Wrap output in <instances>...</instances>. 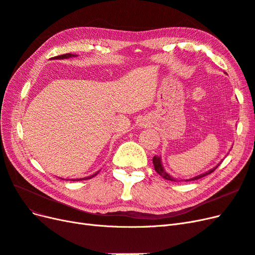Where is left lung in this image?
Instances as JSON below:
<instances>
[{
  "label": "left lung",
  "mask_w": 255,
  "mask_h": 255,
  "mask_svg": "<svg viewBox=\"0 0 255 255\" xmlns=\"http://www.w3.org/2000/svg\"><path fill=\"white\" fill-rule=\"evenodd\" d=\"M153 165H154V169H155V171H156L161 177H164V179H166V180H168V181L176 182V180L174 179V177L170 176V175H169V174L165 171V169H164L163 165H161V160H160V157H159V156H154V157H153ZM219 165H220V164H218L215 168L211 169V170H208V171L205 172V173H202V174H200V175H198V176L192 177V179L186 180V182H187V181H195V180H198V179H201V177H203V176H205V175H207V174H211L213 171H215V169L217 168Z\"/></svg>",
  "instance_id": "8db88e82"
}]
</instances>
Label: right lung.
I'll return each instance as SVG.
<instances>
[{
	"mask_svg": "<svg viewBox=\"0 0 255 255\" xmlns=\"http://www.w3.org/2000/svg\"><path fill=\"white\" fill-rule=\"evenodd\" d=\"M74 56H76V55H74V54H71V53H67V54H63V55H58V56H55V57H53V58H56V59H64V58H69V57H74ZM98 173H95L94 175H91V176H88V177H86V180L87 179H91V177H94L95 175H97ZM81 180V179H80ZM79 181V180H78Z\"/></svg>",
	"mask_w": 255,
	"mask_h": 255,
	"instance_id": "add662e5",
	"label": "right lung"
}]
</instances>
